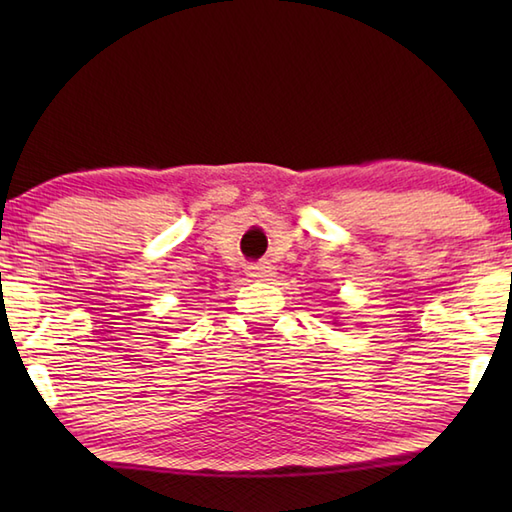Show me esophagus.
Here are the masks:
<instances>
[{
  "label": "esophagus",
  "instance_id": "34e87169",
  "mask_svg": "<svg viewBox=\"0 0 512 512\" xmlns=\"http://www.w3.org/2000/svg\"><path fill=\"white\" fill-rule=\"evenodd\" d=\"M273 275H275V266L270 264V262H259V264H250L248 266V277H253V279L266 281V279H270Z\"/></svg>",
  "mask_w": 512,
  "mask_h": 512
}]
</instances>
